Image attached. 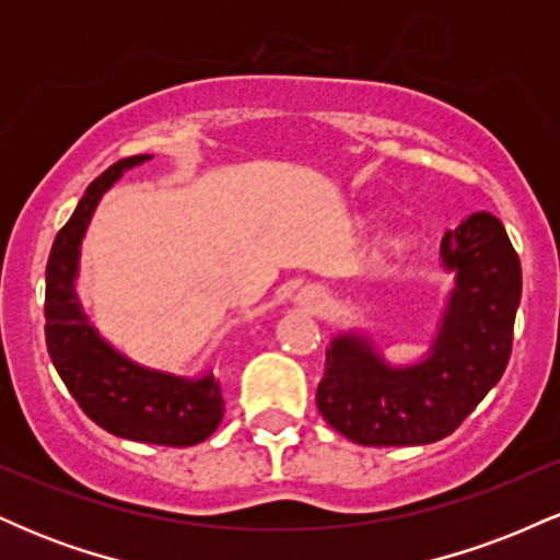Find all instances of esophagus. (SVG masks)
Segmentation results:
<instances>
[{"instance_id":"34e87169","label":"esophagus","mask_w":560,"mask_h":560,"mask_svg":"<svg viewBox=\"0 0 560 560\" xmlns=\"http://www.w3.org/2000/svg\"><path fill=\"white\" fill-rule=\"evenodd\" d=\"M294 302H298L300 307H305V311H313V313H318V311H324V305H326V298H324V292H320V287H302L300 292H298V298H294Z\"/></svg>"}]
</instances>
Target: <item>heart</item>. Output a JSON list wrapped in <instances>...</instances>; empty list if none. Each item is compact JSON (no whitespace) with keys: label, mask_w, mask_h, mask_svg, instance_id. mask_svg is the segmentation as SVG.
<instances>
[{"label":"heart","mask_w":560,"mask_h":560,"mask_svg":"<svg viewBox=\"0 0 560 560\" xmlns=\"http://www.w3.org/2000/svg\"><path fill=\"white\" fill-rule=\"evenodd\" d=\"M410 249V240L405 234H395L387 240V253L389 255H402Z\"/></svg>","instance_id":"1"}]
</instances>
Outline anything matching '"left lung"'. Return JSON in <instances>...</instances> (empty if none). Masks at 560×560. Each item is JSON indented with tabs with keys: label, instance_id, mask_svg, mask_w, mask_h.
Returning <instances> with one entry per match:
<instances>
[{
	"label": "left lung",
	"instance_id": "1",
	"mask_svg": "<svg viewBox=\"0 0 560 560\" xmlns=\"http://www.w3.org/2000/svg\"><path fill=\"white\" fill-rule=\"evenodd\" d=\"M440 266L453 273L432 342L392 363L365 329L326 347L316 402L329 427L365 447L429 445L460 427L503 376L522 302V262L503 223L471 213L445 231Z\"/></svg>",
	"mask_w": 560,
	"mask_h": 560
}]
</instances>
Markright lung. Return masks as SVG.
<instances>
[{"instance_id":"1","label":"right lung","mask_w":560,"mask_h":560,"mask_svg":"<svg viewBox=\"0 0 560 560\" xmlns=\"http://www.w3.org/2000/svg\"><path fill=\"white\" fill-rule=\"evenodd\" d=\"M152 155L115 163L89 184L79 208L55 236L47 262L44 334L57 374L96 427L124 440L186 447L208 440L223 419L221 382L213 369L195 376L144 365L102 337L79 298L81 244L100 199Z\"/></svg>"}]
</instances>
